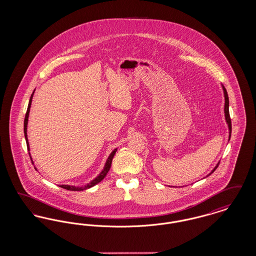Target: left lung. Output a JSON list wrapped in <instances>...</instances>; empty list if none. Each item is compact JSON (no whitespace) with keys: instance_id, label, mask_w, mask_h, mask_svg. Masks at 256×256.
<instances>
[{"instance_id":"1","label":"left lung","mask_w":256,"mask_h":256,"mask_svg":"<svg viewBox=\"0 0 256 256\" xmlns=\"http://www.w3.org/2000/svg\"><path fill=\"white\" fill-rule=\"evenodd\" d=\"M222 86V89H224V100H224V116H226V121L228 126V130H230V136H232V120H230V110H228V108H230V100H228V92H226L224 86ZM219 163L216 165V167H215L213 170H211V172H210L208 176H210L212 172H214V170L218 168Z\"/></svg>"}]
</instances>
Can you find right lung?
I'll list each match as a JSON object with an SVG mask.
<instances>
[{
    "label": "right lung",
    "instance_id": "add662e5",
    "mask_svg": "<svg viewBox=\"0 0 256 256\" xmlns=\"http://www.w3.org/2000/svg\"><path fill=\"white\" fill-rule=\"evenodd\" d=\"M34 91L32 92L30 98V102H28V110H26V117H24V138H26V146H28V150H30V146H28V135H26V126H28V114H30V104H32V96H34ZM117 152V148H115L111 154H110L106 162V165H104V170H102L100 172V174L98 176L97 178L95 180H93L89 184L86 185L84 187H76V186H72V185H60V187L61 188H64V189H67V190H70V191H82V190H86L88 188H91L93 187L94 185H96L97 183L100 182L106 176V174L108 172L110 167H111V163H112V159L114 158V154L115 152Z\"/></svg>",
    "mask_w": 256,
    "mask_h": 256
}]
</instances>
